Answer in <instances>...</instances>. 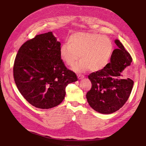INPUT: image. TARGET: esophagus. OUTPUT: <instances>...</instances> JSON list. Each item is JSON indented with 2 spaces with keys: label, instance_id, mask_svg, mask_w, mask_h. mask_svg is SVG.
<instances>
[{
  "label": "esophagus",
  "instance_id": "esophagus-1",
  "mask_svg": "<svg viewBox=\"0 0 146 146\" xmlns=\"http://www.w3.org/2000/svg\"><path fill=\"white\" fill-rule=\"evenodd\" d=\"M78 77L79 79H83L84 78V75H83V74H79L78 76Z\"/></svg>",
  "mask_w": 146,
  "mask_h": 146
}]
</instances>
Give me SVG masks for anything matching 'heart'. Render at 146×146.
I'll return each instance as SVG.
<instances>
[{"instance_id": "b5f03b06", "label": "heart", "mask_w": 146, "mask_h": 146, "mask_svg": "<svg viewBox=\"0 0 146 146\" xmlns=\"http://www.w3.org/2000/svg\"><path fill=\"white\" fill-rule=\"evenodd\" d=\"M113 44L108 36L90 32H76L71 35L67 43L60 47V56L64 63L73 66L78 72L101 70L109 63L113 52Z\"/></svg>"}]
</instances>
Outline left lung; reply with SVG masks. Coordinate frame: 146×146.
<instances>
[{"label":"left lung","mask_w":146,"mask_h":146,"mask_svg":"<svg viewBox=\"0 0 146 146\" xmlns=\"http://www.w3.org/2000/svg\"><path fill=\"white\" fill-rule=\"evenodd\" d=\"M115 49L111 62L103 69L88 75L92 86L86 99L94 110L102 114H111L119 110L129 97L134 81L122 79L121 73L131 65L133 58L119 40H115Z\"/></svg>","instance_id":"1"}]
</instances>
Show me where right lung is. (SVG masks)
I'll return each mask as SVG.
<instances>
[{
  "mask_svg": "<svg viewBox=\"0 0 146 146\" xmlns=\"http://www.w3.org/2000/svg\"><path fill=\"white\" fill-rule=\"evenodd\" d=\"M61 43L52 32L25 42L17 54L13 68L17 87L37 108L49 109L62 102L68 84L78 80L60 56Z\"/></svg>",
  "mask_w": 146,
  "mask_h": 146,
  "instance_id": "right-lung-1",
  "label": "right lung"
}]
</instances>
